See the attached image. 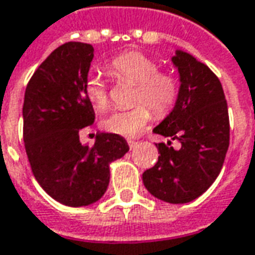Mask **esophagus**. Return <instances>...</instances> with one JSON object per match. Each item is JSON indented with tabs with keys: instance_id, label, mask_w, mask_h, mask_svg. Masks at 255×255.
Listing matches in <instances>:
<instances>
[{
	"instance_id": "34e87169",
	"label": "esophagus",
	"mask_w": 255,
	"mask_h": 255,
	"mask_svg": "<svg viewBox=\"0 0 255 255\" xmlns=\"http://www.w3.org/2000/svg\"><path fill=\"white\" fill-rule=\"evenodd\" d=\"M128 144H129L130 149H133V148H134V146L137 145V141H134V140H128Z\"/></svg>"
}]
</instances>
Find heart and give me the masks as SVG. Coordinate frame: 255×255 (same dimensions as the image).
<instances>
[{
  "mask_svg": "<svg viewBox=\"0 0 255 255\" xmlns=\"http://www.w3.org/2000/svg\"><path fill=\"white\" fill-rule=\"evenodd\" d=\"M106 69L117 80L135 83L131 109L118 110L102 121V126L110 133L122 137H134L152 120L153 113L164 117L174 109L179 83L172 73L159 70V65L140 51H126L117 55L106 65ZM85 95L95 109L103 111L109 106V88L103 79L91 74L85 80Z\"/></svg>",
  "mask_w": 255,
  "mask_h": 255,
  "instance_id": "1",
  "label": "heart"
}]
</instances>
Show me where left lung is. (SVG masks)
<instances>
[{"label":"left lung","instance_id":"1","mask_svg":"<svg viewBox=\"0 0 255 255\" xmlns=\"http://www.w3.org/2000/svg\"><path fill=\"white\" fill-rule=\"evenodd\" d=\"M172 62L179 73L175 107L156 134L181 142L179 149L156 144L159 159L142 174L146 190L170 204H186L205 193L222 171L230 145V120L222 83L205 64L176 50Z\"/></svg>","mask_w":255,"mask_h":255}]
</instances>
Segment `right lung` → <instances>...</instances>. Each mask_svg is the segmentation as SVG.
I'll use <instances>...</instances> for the list:
<instances>
[{
  "mask_svg": "<svg viewBox=\"0 0 255 255\" xmlns=\"http://www.w3.org/2000/svg\"><path fill=\"white\" fill-rule=\"evenodd\" d=\"M94 47L81 42L59 46L40 64L25 88L23 137L35 179L55 201L85 206L102 198L110 163L129 150L124 137L100 133L92 146L79 131L95 121L85 95Z\"/></svg>",
  "mask_w": 255,
  "mask_h": 255,
  "instance_id": "1",
  "label": "right lung"
}]
</instances>
